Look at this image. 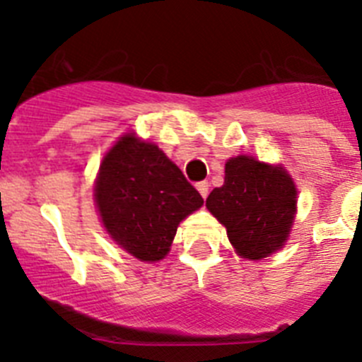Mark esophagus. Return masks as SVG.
I'll use <instances>...</instances> for the list:
<instances>
[{
    "mask_svg": "<svg viewBox=\"0 0 362 362\" xmlns=\"http://www.w3.org/2000/svg\"><path fill=\"white\" fill-rule=\"evenodd\" d=\"M197 189H199V193L202 194L204 199H206L207 194H209V182H199V184H197Z\"/></svg>",
    "mask_w": 362,
    "mask_h": 362,
    "instance_id": "1",
    "label": "esophagus"
}]
</instances>
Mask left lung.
Here are the masks:
<instances>
[{
	"label": "left lung",
	"mask_w": 362,
	"mask_h": 362,
	"mask_svg": "<svg viewBox=\"0 0 362 362\" xmlns=\"http://www.w3.org/2000/svg\"><path fill=\"white\" fill-rule=\"evenodd\" d=\"M206 207L226 226L229 242L244 259L260 260L288 240L297 189L282 168L237 156L226 163L224 185L209 193Z\"/></svg>",
	"instance_id": "obj_1"
}]
</instances>
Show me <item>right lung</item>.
<instances>
[{"label":"right lung","instance_id":"obj_1","mask_svg":"<svg viewBox=\"0 0 362 362\" xmlns=\"http://www.w3.org/2000/svg\"><path fill=\"white\" fill-rule=\"evenodd\" d=\"M96 204L112 240L155 262L168 255L178 224L204 199L155 144L125 134L100 165Z\"/></svg>","mask_w":362,"mask_h":362}]
</instances>
